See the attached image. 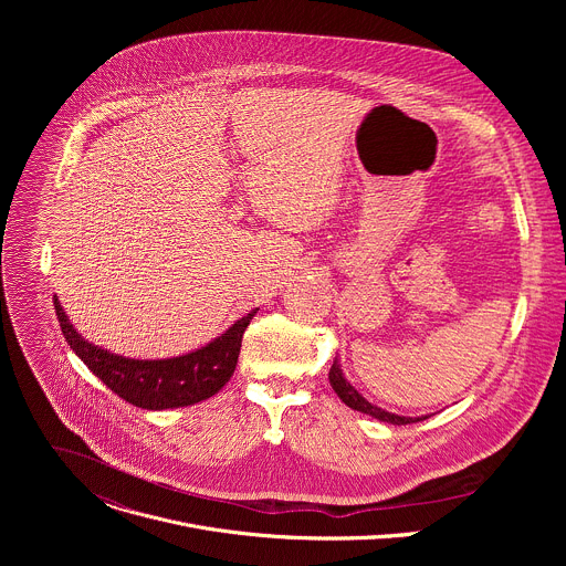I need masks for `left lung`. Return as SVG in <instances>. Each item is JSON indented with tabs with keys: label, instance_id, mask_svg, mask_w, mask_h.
<instances>
[{
	"label": "left lung",
	"instance_id": "8db88e82",
	"mask_svg": "<svg viewBox=\"0 0 566 566\" xmlns=\"http://www.w3.org/2000/svg\"><path fill=\"white\" fill-rule=\"evenodd\" d=\"M329 382H332L334 391L340 396V400L345 402V406H349L352 410H358V412H363V415H369V417H374V419H378V421L394 423V426H408V423H415V421H423V419H428V417H421V419L398 417V415H391V412H385V410H380V408L371 406V402H369L367 398H363V396L352 387V382H347V380H345L343 369H340V365H338V358L334 360V365H332V369H329Z\"/></svg>",
	"mask_w": 566,
	"mask_h": 566
}]
</instances>
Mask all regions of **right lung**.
Segmentation results:
<instances>
[{"mask_svg":"<svg viewBox=\"0 0 566 566\" xmlns=\"http://www.w3.org/2000/svg\"><path fill=\"white\" fill-rule=\"evenodd\" d=\"M53 304L60 329L75 356H80V360L114 394L143 410L188 408L217 394L230 380L239 358L241 338L258 313V308H253L237 319L226 334L192 354L168 360H134L109 354L80 338L57 297H53Z\"/></svg>","mask_w":566,"mask_h":566,"instance_id":"add662e5","label":"right lung"}]
</instances>
